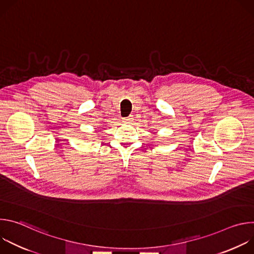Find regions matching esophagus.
<instances>
[{
	"instance_id": "1",
	"label": "esophagus",
	"mask_w": 254,
	"mask_h": 254,
	"mask_svg": "<svg viewBox=\"0 0 254 254\" xmlns=\"http://www.w3.org/2000/svg\"><path fill=\"white\" fill-rule=\"evenodd\" d=\"M133 121V116H129L128 118H126L124 119V123H127V124H131V122Z\"/></svg>"
}]
</instances>
